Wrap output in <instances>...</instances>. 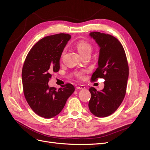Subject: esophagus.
<instances>
[{
	"label": "esophagus",
	"mask_w": 150,
	"mask_h": 150,
	"mask_svg": "<svg viewBox=\"0 0 150 150\" xmlns=\"http://www.w3.org/2000/svg\"><path fill=\"white\" fill-rule=\"evenodd\" d=\"M76 88L78 89H84L86 88V87L84 85H80L79 86H77Z\"/></svg>",
	"instance_id": "1"
}]
</instances>
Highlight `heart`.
<instances>
[{"label":"heart","mask_w":150,"mask_h":150,"mask_svg":"<svg viewBox=\"0 0 150 150\" xmlns=\"http://www.w3.org/2000/svg\"><path fill=\"white\" fill-rule=\"evenodd\" d=\"M76 48L78 49V51L81 55H83V54L88 52H91V51H92L91 44L89 42L84 40H79V41L77 43ZM76 75L80 79L83 78L84 77V72L83 71L79 72L76 74Z\"/></svg>","instance_id":"obj_1"}]
</instances>
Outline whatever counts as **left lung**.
<instances>
[{
  "mask_svg": "<svg viewBox=\"0 0 150 150\" xmlns=\"http://www.w3.org/2000/svg\"><path fill=\"white\" fill-rule=\"evenodd\" d=\"M89 35L100 47L98 67L93 72L91 81L103 78L105 81L101 91L93 87L89 88L91 98L88 106L94 116L106 117L123 101L129 75L128 63L123 47L114 36L99 32H93Z\"/></svg>",
  "mask_w": 150,
  "mask_h": 150,
  "instance_id": "1",
  "label": "left lung"
}]
</instances>
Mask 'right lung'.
Segmentation results:
<instances>
[{
  "instance_id": "obj_1",
  "label": "right lung",
  "mask_w": 150,
  "mask_h": 150,
  "mask_svg": "<svg viewBox=\"0 0 150 150\" xmlns=\"http://www.w3.org/2000/svg\"><path fill=\"white\" fill-rule=\"evenodd\" d=\"M71 38L69 34L61 33L41 39L30 50L22 67L25 98L32 110L44 118L59 114L75 90L69 83L58 89L48 86L51 73L60 69L62 52Z\"/></svg>"
}]
</instances>
